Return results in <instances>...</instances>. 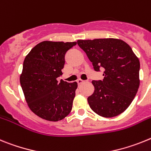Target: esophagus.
Instances as JSON below:
<instances>
[{
  "mask_svg": "<svg viewBox=\"0 0 151 151\" xmlns=\"http://www.w3.org/2000/svg\"><path fill=\"white\" fill-rule=\"evenodd\" d=\"M77 83H78V85H79V86H80V85H81V84H82V83H84L85 81H83V80L79 79V80H78V81H77Z\"/></svg>",
  "mask_w": 151,
  "mask_h": 151,
  "instance_id": "esophagus-1",
  "label": "esophagus"
}]
</instances>
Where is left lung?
<instances>
[{"instance_id":"1","label":"left lung","mask_w":151,"mask_h":151,"mask_svg":"<svg viewBox=\"0 0 151 151\" xmlns=\"http://www.w3.org/2000/svg\"><path fill=\"white\" fill-rule=\"evenodd\" d=\"M94 70H104L103 81H93L94 93L87 98L91 109L112 118L126 110L138 90L140 61L126 42L117 39L78 40Z\"/></svg>"}]
</instances>
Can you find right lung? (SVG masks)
Returning a JSON list of instances; mask_svg holds the SVG:
<instances>
[{
  "instance_id": "1",
  "label": "right lung",
  "mask_w": 151,
  "mask_h": 151,
  "mask_svg": "<svg viewBox=\"0 0 151 151\" xmlns=\"http://www.w3.org/2000/svg\"><path fill=\"white\" fill-rule=\"evenodd\" d=\"M76 42L44 41L26 56L20 75V85L32 112L51 122L65 119L72 109L77 83L57 78L62 74L65 56Z\"/></svg>"
}]
</instances>
